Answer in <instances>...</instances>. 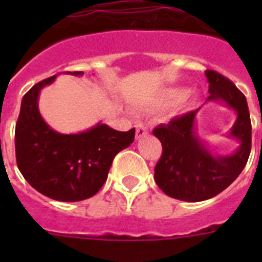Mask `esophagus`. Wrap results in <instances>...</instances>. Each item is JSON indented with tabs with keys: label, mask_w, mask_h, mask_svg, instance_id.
Here are the masks:
<instances>
[{
	"label": "esophagus",
	"mask_w": 262,
	"mask_h": 262,
	"mask_svg": "<svg viewBox=\"0 0 262 262\" xmlns=\"http://www.w3.org/2000/svg\"><path fill=\"white\" fill-rule=\"evenodd\" d=\"M148 134V127L143 123L136 124V139H140Z\"/></svg>",
	"instance_id": "obj_1"
}]
</instances>
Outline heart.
I'll return each mask as SVG.
<instances>
[{
	"mask_svg": "<svg viewBox=\"0 0 262 262\" xmlns=\"http://www.w3.org/2000/svg\"><path fill=\"white\" fill-rule=\"evenodd\" d=\"M187 98L189 97H186V90L185 89H182V88H170L164 94L163 106L164 107H173V106L178 105L182 101H186Z\"/></svg>",
	"mask_w": 262,
	"mask_h": 262,
	"instance_id": "heart-1",
	"label": "heart"
}]
</instances>
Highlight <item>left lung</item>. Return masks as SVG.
Returning a JSON list of instances; mask_svg holds the SVG:
<instances>
[{
  "label": "left lung",
  "instance_id": "1",
  "mask_svg": "<svg viewBox=\"0 0 262 262\" xmlns=\"http://www.w3.org/2000/svg\"><path fill=\"white\" fill-rule=\"evenodd\" d=\"M205 75L210 93L205 103L217 102L235 111V123L227 136L237 140L239 147L230 155L212 154L196 128L201 107L154 129L163 144L155 181L166 195L185 202H201L222 193L239 177L251 154L252 126L244 94L217 72Z\"/></svg>",
  "mask_w": 262,
  "mask_h": 262
}]
</instances>
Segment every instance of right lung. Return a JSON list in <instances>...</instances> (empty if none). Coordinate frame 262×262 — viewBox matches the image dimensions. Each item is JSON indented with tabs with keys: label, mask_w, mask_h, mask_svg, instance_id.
Segmentation results:
<instances>
[{
	"label": "right lung",
	"mask_w": 262,
	"mask_h": 262,
	"mask_svg": "<svg viewBox=\"0 0 262 262\" xmlns=\"http://www.w3.org/2000/svg\"><path fill=\"white\" fill-rule=\"evenodd\" d=\"M66 75L82 76L84 72ZM56 77L40 81L23 96L15 126V156L20 173L35 190L51 200L77 202L102 187L115 155L134 142L135 128L122 133L102 122L77 134L51 128L38 102L41 89Z\"/></svg>",
	"instance_id": "1"
}]
</instances>
